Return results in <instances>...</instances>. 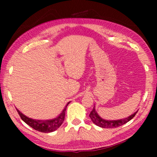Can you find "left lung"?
I'll return each instance as SVG.
<instances>
[{
	"mask_svg": "<svg viewBox=\"0 0 157 157\" xmlns=\"http://www.w3.org/2000/svg\"><path fill=\"white\" fill-rule=\"evenodd\" d=\"M138 112V111H136L134 113H133L129 117L125 118L123 119H119V120H106L102 119L99 115L98 114V113L96 112L95 109V106H94L93 110L90 113L89 117L91 118V121H93L94 124H95L96 126H99L101 128H117L119 127L120 126L124 125L126 123H127L128 121H129L131 119H132L133 118L135 117L136 113Z\"/></svg>",
	"mask_w": 157,
	"mask_h": 157,
	"instance_id": "left-lung-1",
	"label": "left lung"
}]
</instances>
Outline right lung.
Wrapping results in <instances>:
<instances>
[{
  "label": "right lung",
  "mask_w": 157,
  "mask_h": 157,
  "mask_svg": "<svg viewBox=\"0 0 157 157\" xmlns=\"http://www.w3.org/2000/svg\"><path fill=\"white\" fill-rule=\"evenodd\" d=\"M69 103L70 102L68 103L67 105H66L63 110L62 111L61 114H59V117L55 118V119L44 120V121L31 119V118H29L26 117V116L23 114V113H21L18 109H16V110L18 111V114L20 115L21 119H22L25 124H27L28 125L33 128V129L43 133H50L58 129V128L61 126V124H63V122L64 121V118H65V112L66 107H67Z\"/></svg>",
  "instance_id": "add662e5"
}]
</instances>
